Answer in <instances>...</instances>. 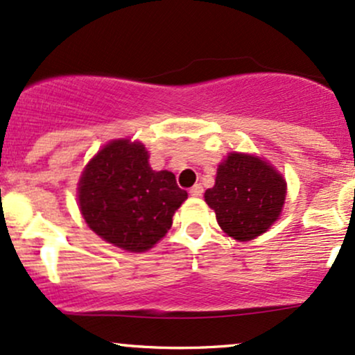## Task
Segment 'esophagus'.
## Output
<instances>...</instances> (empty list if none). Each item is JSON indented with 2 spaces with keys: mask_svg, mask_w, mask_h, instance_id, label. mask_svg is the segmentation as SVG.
<instances>
[{
  "mask_svg": "<svg viewBox=\"0 0 355 355\" xmlns=\"http://www.w3.org/2000/svg\"><path fill=\"white\" fill-rule=\"evenodd\" d=\"M190 195H191V197H202V195H203V187L198 185V183H197V185H193L190 189Z\"/></svg>",
  "mask_w": 355,
  "mask_h": 355,
  "instance_id": "34e87169",
  "label": "esophagus"
}]
</instances>
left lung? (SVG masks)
Segmentation results:
<instances>
[{
    "mask_svg": "<svg viewBox=\"0 0 355 355\" xmlns=\"http://www.w3.org/2000/svg\"><path fill=\"white\" fill-rule=\"evenodd\" d=\"M287 183L272 165L254 155L232 152L217 168L205 202L220 229L247 242L270 229L282 211Z\"/></svg>",
    "mask_w": 355,
    "mask_h": 355,
    "instance_id": "left-lung-1",
    "label": "left lung"
}]
</instances>
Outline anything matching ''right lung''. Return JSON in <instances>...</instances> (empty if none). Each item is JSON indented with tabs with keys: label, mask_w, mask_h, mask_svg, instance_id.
I'll list each match as a JSON object with an SVG mask.
<instances>
[{
	"label": "right lung",
	"mask_w": 355,
	"mask_h": 355,
	"mask_svg": "<svg viewBox=\"0 0 355 355\" xmlns=\"http://www.w3.org/2000/svg\"><path fill=\"white\" fill-rule=\"evenodd\" d=\"M187 191L168 170L155 172L140 141L126 138L105 145L78 182V203L88 227L128 252H145L172 227Z\"/></svg>",
	"instance_id": "right-lung-1"
}]
</instances>
